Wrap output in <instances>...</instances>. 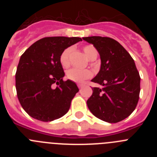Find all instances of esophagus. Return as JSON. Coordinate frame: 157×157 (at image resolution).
Returning a JSON list of instances; mask_svg holds the SVG:
<instances>
[{
	"mask_svg": "<svg viewBox=\"0 0 157 157\" xmlns=\"http://www.w3.org/2000/svg\"><path fill=\"white\" fill-rule=\"evenodd\" d=\"M83 84L82 83H78V88H82V87H83Z\"/></svg>",
	"mask_w": 157,
	"mask_h": 157,
	"instance_id": "34e87169",
	"label": "esophagus"
}]
</instances>
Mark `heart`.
<instances>
[{
	"label": "heart",
	"instance_id": "heart-1",
	"mask_svg": "<svg viewBox=\"0 0 157 157\" xmlns=\"http://www.w3.org/2000/svg\"><path fill=\"white\" fill-rule=\"evenodd\" d=\"M83 52H85L87 57L90 60H94L97 59L98 56V52L97 48L94 45H88L83 47ZM73 48L72 47H68L65 48L59 56V61L63 67H67L71 63V56ZM93 75V73L90 70L85 69V70H79V69L72 68L67 71V78L69 80L75 82H82L85 80L90 78Z\"/></svg>",
	"mask_w": 157,
	"mask_h": 157
}]
</instances>
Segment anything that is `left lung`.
Here are the masks:
<instances>
[{
	"mask_svg": "<svg viewBox=\"0 0 157 157\" xmlns=\"http://www.w3.org/2000/svg\"><path fill=\"white\" fill-rule=\"evenodd\" d=\"M82 39L94 45L101 60L100 71L91 81L102 87L92 88L87 106L103 121H122L134 112L139 99L141 78L134 59L111 37L92 36Z\"/></svg>",
	"mask_w": 157,
	"mask_h": 157,
	"instance_id": "8db88e82",
	"label": "left lung"
}]
</instances>
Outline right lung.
Listing matches in <instances>:
<instances>
[{
  "label": "right lung",
  "instance_id": "add662e5",
  "mask_svg": "<svg viewBox=\"0 0 157 157\" xmlns=\"http://www.w3.org/2000/svg\"><path fill=\"white\" fill-rule=\"evenodd\" d=\"M81 37H47L30 45L20 57L16 73L18 99L25 112L37 120L49 122L68 112L78 88L63 81L59 56Z\"/></svg>",
  "mask_w": 157,
  "mask_h": 157
}]
</instances>
